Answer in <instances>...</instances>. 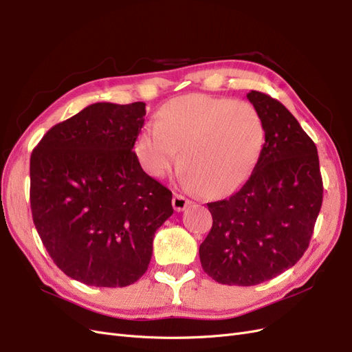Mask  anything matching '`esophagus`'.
I'll use <instances>...</instances> for the list:
<instances>
[{"instance_id":"1","label":"esophagus","mask_w":352,"mask_h":352,"mask_svg":"<svg viewBox=\"0 0 352 352\" xmlns=\"http://www.w3.org/2000/svg\"><path fill=\"white\" fill-rule=\"evenodd\" d=\"M189 204H190V201L188 198H185L184 195H180V194H175V197H173V208L176 211H184Z\"/></svg>"}]
</instances>
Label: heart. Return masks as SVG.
Returning a JSON list of instances; mask_svg holds the SVG:
<instances>
[{
	"mask_svg": "<svg viewBox=\"0 0 352 352\" xmlns=\"http://www.w3.org/2000/svg\"><path fill=\"white\" fill-rule=\"evenodd\" d=\"M264 142V120L254 104L194 94L166 104L157 123L138 136L136 151L148 173L163 177L182 150V182L220 195L247 180Z\"/></svg>",
	"mask_w": 352,
	"mask_h": 352,
	"instance_id": "1",
	"label": "heart"
}]
</instances>
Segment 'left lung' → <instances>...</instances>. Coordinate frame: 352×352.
I'll return each instance as SVG.
<instances>
[{
    "instance_id": "left-lung-1",
    "label": "left lung",
    "mask_w": 352,
    "mask_h": 352,
    "mask_svg": "<svg viewBox=\"0 0 352 352\" xmlns=\"http://www.w3.org/2000/svg\"><path fill=\"white\" fill-rule=\"evenodd\" d=\"M265 142L238 192L208 202L212 226L199 245L204 272L223 285L252 286L291 269L310 243L323 201L316 144L283 104L247 94Z\"/></svg>"
}]
</instances>
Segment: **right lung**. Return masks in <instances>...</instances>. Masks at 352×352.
<instances>
[{
	"instance_id": "1",
	"label": "right lung",
	"mask_w": 352,
	"mask_h": 352,
	"mask_svg": "<svg viewBox=\"0 0 352 352\" xmlns=\"http://www.w3.org/2000/svg\"><path fill=\"white\" fill-rule=\"evenodd\" d=\"M145 102H95L44 135L30 155V210L50 257L72 279L123 287L146 272L172 192L133 145Z\"/></svg>"
}]
</instances>
